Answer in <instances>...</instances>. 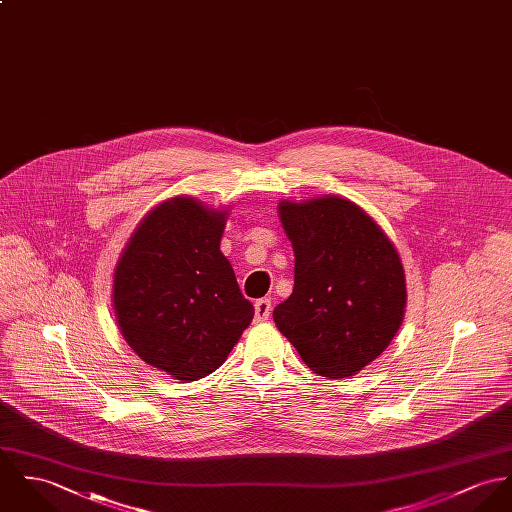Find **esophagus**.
I'll use <instances>...</instances> for the list:
<instances>
[{
    "label": "esophagus",
    "mask_w": 512,
    "mask_h": 512,
    "mask_svg": "<svg viewBox=\"0 0 512 512\" xmlns=\"http://www.w3.org/2000/svg\"><path fill=\"white\" fill-rule=\"evenodd\" d=\"M272 313V301L270 299H258L254 303V321L256 323H264L270 319Z\"/></svg>",
    "instance_id": "1"
}]
</instances>
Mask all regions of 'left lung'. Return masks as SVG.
Listing matches in <instances>:
<instances>
[{"label":"left lung","instance_id":"8db88e82","mask_svg":"<svg viewBox=\"0 0 512 512\" xmlns=\"http://www.w3.org/2000/svg\"><path fill=\"white\" fill-rule=\"evenodd\" d=\"M278 209L295 252L293 293L274 309L279 332L323 377L362 372L403 323L407 287L395 244L338 195Z\"/></svg>","mask_w":512,"mask_h":512}]
</instances>
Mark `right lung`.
Wrapping results in <instances>:
<instances>
[{
  "label": "right lung",
  "instance_id": "right-lung-1",
  "mask_svg": "<svg viewBox=\"0 0 512 512\" xmlns=\"http://www.w3.org/2000/svg\"><path fill=\"white\" fill-rule=\"evenodd\" d=\"M227 211L193 197L154 207L129 238L113 276V309L148 366L197 381L231 354L254 307L221 252Z\"/></svg>",
  "mask_w": 512,
  "mask_h": 512
}]
</instances>
